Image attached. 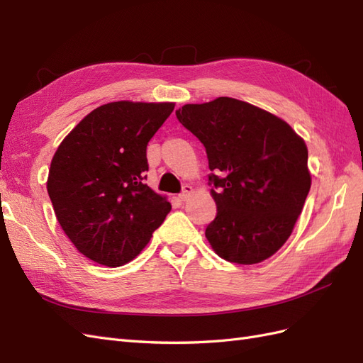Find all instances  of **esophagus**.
Returning a JSON list of instances; mask_svg holds the SVG:
<instances>
[{"label": "esophagus", "mask_w": 363, "mask_h": 363, "mask_svg": "<svg viewBox=\"0 0 363 363\" xmlns=\"http://www.w3.org/2000/svg\"><path fill=\"white\" fill-rule=\"evenodd\" d=\"M194 192V189H192V186H188V184H186L184 186V188H183V191L180 192V195H179V199L182 200V201H186V200H188L189 199V196H191V194Z\"/></svg>", "instance_id": "obj_1"}]
</instances>
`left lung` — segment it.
I'll list each match as a JSON object with an SVG mask.
<instances>
[{
  "label": "left lung",
  "mask_w": 363,
  "mask_h": 363,
  "mask_svg": "<svg viewBox=\"0 0 363 363\" xmlns=\"http://www.w3.org/2000/svg\"><path fill=\"white\" fill-rule=\"evenodd\" d=\"M175 115L207 152L218 213L206 238L216 255L239 265L271 257L311 189L304 140L280 118L228 96L186 104Z\"/></svg>",
  "instance_id": "8db88e82"
}]
</instances>
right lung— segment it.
Returning a JSON list of instances; mask_svg holds the SVG:
<instances>
[{
    "mask_svg": "<svg viewBox=\"0 0 363 363\" xmlns=\"http://www.w3.org/2000/svg\"><path fill=\"white\" fill-rule=\"evenodd\" d=\"M174 103L96 107L62 140L47 189L65 235L104 267L133 260L171 211L145 184L147 145Z\"/></svg>",
    "mask_w": 363,
    "mask_h": 363,
    "instance_id": "1",
    "label": "right lung"
}]
</instances>
